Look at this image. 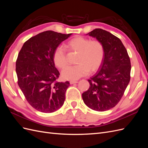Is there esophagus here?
I'll return each mask as SVG.
<instances>
[{
    "mask_svg": "<svg viewBox=\"0 0 148 148\" xmlns=\"http://www.w3.org/2000/svg\"><path fill=\"white\" fill-rule=\"evenodd\" d=\"M78 83V81H75V80H71V81H70V84H72L74 83Z\"/></svg>",
    "mask_w": 148,
    "mask_h": 148,
    "instance_id": "esophagus-1",
    "label": "esophagus"
}]
</instances>
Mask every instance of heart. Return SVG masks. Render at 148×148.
Here are the masks:
<instances>
[{"instance_id":"b5f03b06","label":"heart","mask_w":148,"mask_h":148,"mask_svg":"<svg viewBox=\"0 0 148 148\" xmlns=\"http://www.w3.org/2000/svg\"><path fill=\"white\" fill-rule=\"evenodd\" d=\"M65 47L69 52L78 53L76 64L78 65L66 67L62 71V77L68 80H76L89 72H96L101 67L104 58V47L99 40H91L77 36L65 44ZM55 65L59 69H64L68 64L65 49L57 47L53 54Z\"/></svg>"}]
</instances>
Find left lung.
<instances>
[{
	"instance_id": "1",
	"label": "left lung",
	"mask_w": 148,
	"mask_h": 148,
	"mask_svg": "<svg viewBox=\"0 0 148 148\" xmlns=\"http://www.w3.org/2000/svg\"><path fill=\"white\" fill-rule=\"evenodd\" d=\"M87 34L102 43L105 53L99 71L88 79L90 86L82 94L83 100L94 110L106 111L123 95L130 80V59L121 40L108 31L96 28Z\"/></svg>"
}]
</instances>
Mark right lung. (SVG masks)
<instances>
[{
    "instance_id": "add662e5",
    "label": "right lung",
    "mask_w": 148,
    "mask_h": 148,
    "mask_svg": "<svg viewBox=\"0 0 148 148\" xmlns=\"http://www.w3.org/2000/svg\"><path fill=\"white\" fill-rule=\"evenodd\" d=\"M71 34L44 31L26 41L18 55V84L29 104L41 112H53L64 103L70 83L57 81L60 73L55 66L53 54Z\"/></svg>"
}]
</instances>
